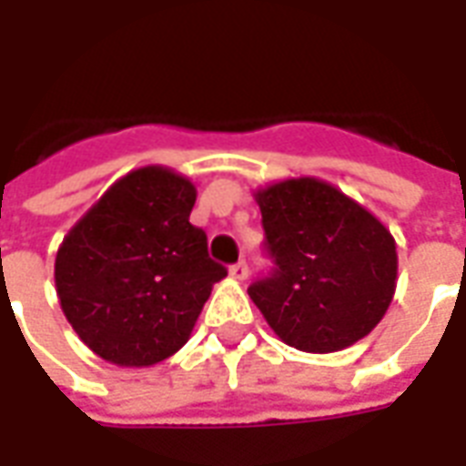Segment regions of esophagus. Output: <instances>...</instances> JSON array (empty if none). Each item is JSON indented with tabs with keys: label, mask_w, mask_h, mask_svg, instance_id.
<instances>
[{
	"label": "esophagus",
	"mask_w": 466,
	"mask_h": 466,
	"mask_svg": "<svg viewBox=\"0 0 466 466\" xmlns=\"http://www.w3.org/2000/svg\"><path fill=\"white\" fill-rule=\"evenodd\" d=\"M229 277L237 279V282H244V279L249 277V267H247V262L232 264V267H229Z\"/></svg>",
	"instance_id": "obj_1"
}]
</instances>
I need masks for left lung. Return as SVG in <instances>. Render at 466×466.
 <instances>
[{"label":"left lung","instance_id":"1","mask_svg":"<svg viewBox=\"0 0 466 466\" xmlns=\"http://www.w3.org/2000/svg\"><path fill=\"white\" fill-rule=\"evenodd\" d=\"M269 277L247 292L274 334L299 351L329 354L364 339L397 289V244L360 202L317 177L254 192Z\"/></svg>","mask_w":466,"mask_h":466}]
</instances>
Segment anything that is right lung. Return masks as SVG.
<instances>
[{
	"label": "right lung",
	"mask_w": 466,
	"mask_h": 466,
	"mask_svg": "<svg viewBox=\"0 0 466 466\" xmlns=\"http://www.w3.org/2000/svg\"><path fill=\"white\" fill-rule=\"evenodd\" d=\"M194 184L169 167L124 174L69 229L55 259L66 322L96 357L152 367L189 339L212 287L227 277L189 224Z\"/></svg>",
	"instance_id": "obj_1"
}]
</instances>
